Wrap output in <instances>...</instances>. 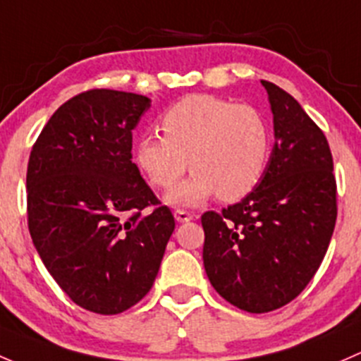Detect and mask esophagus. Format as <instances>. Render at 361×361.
I'll use <instances>...</instances> for the list:
<instances>
[{"mask_svg": "<svg viewBox=\"0 0 361 361\" xmlns=\"http://www.w3.org/2000/svg\"><path fill=\"white\" fill-rule=\"evenodd\" d=\"M173 214H176V219L179 222H188V221H191L192 217H195V215L191 214V212H188V210H182V208H177L176 212H173Z\"/></svg>", "mask_w": 361, "mask_h": 361, "instance_id": "1", "label": "esophagus"}]
</instances>
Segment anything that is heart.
Listing matches in <instances>:
<instances>
[{"mask_svg": "<svg viewBox=\"0 0 361 361\" xmlns=\"http://www.w3.org/2000/svg\"><path fill=\"white\" fill-rule=\"evenodd\" d=\"M159 130L163 137L147 133L137 140L133 159L156 189L173 188L192 166V177L169 195L172 203L198 205L214 195L236 202L257 188L269 165V125L248 104L189 95L163 114Z\"/></svg>", "mask_w": 361, "mask_h": 361, "instance_id": "b5f03b06", "label": "heart"}]
</instances>
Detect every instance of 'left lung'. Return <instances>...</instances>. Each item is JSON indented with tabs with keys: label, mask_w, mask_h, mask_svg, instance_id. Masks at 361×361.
Instances as JSON below:
<instances>
[{
	"label": "left lung",
	"mask_w": 361,
	"mask_h": 361,
	"mask_svg": "<svg viewBox=\"0 0 361 361\" xmlns=\"http://www.w3.org/2000/svg\"><path fill=\"white\" fill-rule=\"evenodd\" d=\"M274 118L269 165L240 203L202 215L203 264L212 287L248 313L295 299L318 271L337 219L334 159L300 104L261 81Z\"/></svg>",
	"instance_id": "obj_1"
}]
</instances>
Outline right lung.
Wrapping results in <instances>:
<instances>
[{
    "label": "right lung",
    "mask_w": 361,
    "mask_h": 361,
    "mask_svg": "<svg viewBox=\"0 0 361 361\" xmlns=\"http://www.w3.org/2000/svg\"><path fill=\"white\" fill-rule=\"evenodd\" d=\"M151 100L94 88L62 104L27 163V226L73 302L118 314L154 283L176 219L132 163V130Z\"/></svg>",
    "instance_id": "obj_1"
}]
</instances>
